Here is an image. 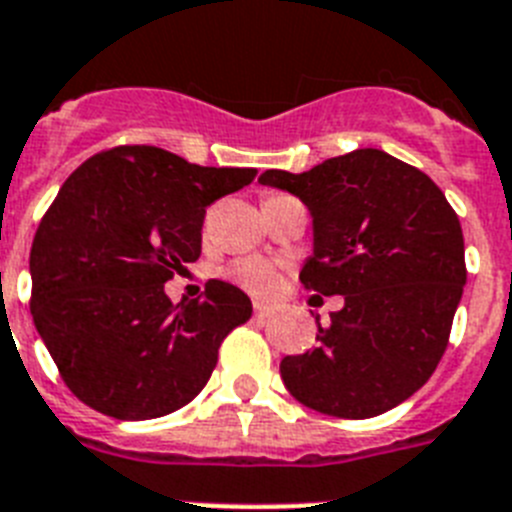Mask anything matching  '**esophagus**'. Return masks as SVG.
Here are the masks:
<instances>
[{
  "mask_svg": "<svg viewBox=\"0 0 512 512\" xmlns=\"http://www.w3.org/2000/svg\"><path fill=\"white\" fill-rule=\"evenodd\" d=\"M270 312H273V307H270V304L255 302V317H268Z\"/></svg>",
  "mask_w": 512,
  "mask_h": 512,
  "instance_id": "obj_1",
  "label": "esophagus"
}]
</instances>
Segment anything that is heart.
<instances>
[{
    "mask_svg": "<svg viewBox=\"0 0 512 512\" xmlns=\"http://www.w3.org/2000/svg\"><path fill=\"white\" fill-rule=\"evenodd\" d=\"M229 278L244 286L252 294H273L281 283V273L273 263L263 260V257H244L236 260L229 268Z\"/></svg>",
    "mask_w": 512,
    "mask_h": 512,
    "instance_id": "heart-1",
    "label": "heart"
}]
</instances>
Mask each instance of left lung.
I'll list each match as a JSON object with an SVG mask.
<instances>
[{"instance_id": "obj_1", "label": "left lung", "mask_w": 512, "mask_h": 512, "mask_svg": "<svg viewBox=\"0 0 512 512\" xmlns=\"http://www.w3.org/2000/svg\"><path fill=\"white\" fill-rule=\"evenodd\" d=\"M268 187L296 195L312 216V257L299 281L343 296L317 346L286 356L296 401L338 419L385 414L422 388L448 349L466 283L463 231L424 171L359 148L302 174L270 169Z\"/></svg>"}]
</instances>
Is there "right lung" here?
I'll return each mask as SVG.
<instances>
[{"label":"right lung","instance_id":"1","mask_svg":"<svg viewBox=\"0 0 512 512\" xmlns=\"http://www.w3.org/2000/svg\"><path fill=\"white\" fill-rule=\"evenodd\" d=\"M255 169H213L153 145H119L77 166L30 247V315L67 388L124 422L182 409L218 346L252 317L226 281L171 304L163 283L203 249L205 208Z\"/></svg>","mask_w":512,"mask_h":512}]
</instances>
